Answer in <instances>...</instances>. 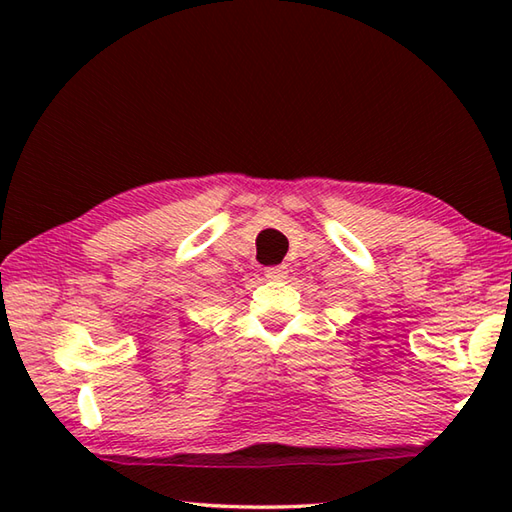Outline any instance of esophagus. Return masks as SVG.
<instances>
[{"instance_id": "esophagus-1", "label": "esophagus", "mask_w": 512, "mask_h": 512, "mask_svg": "<svg viewBox=\"0 0 512 512\" xmlns=\"http://www.w3.org/2000/svg\"><path fill=\"white\" fill-rule=\"evenodd\" d=\"M264 273L268 279H284L288 275V270H286V266H270L264 270Z\"/></svg>"}]
</instances>
